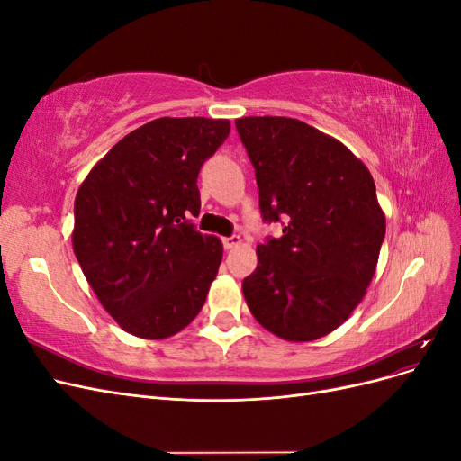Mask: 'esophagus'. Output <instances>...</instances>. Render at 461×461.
Wrapping results in <instances>:
<instances>
[{"instance_id":"obj_1","label":"esophagus","mask_w":461,"mask_h":461,"mask_svg":"<svg viewBox=\"0 0 461 461\" xmlns=\"http://www.w3.org/2000/svg\"><path fill=\"white\" fill-rule=\"evenodd\" d=\"M240 244H242V239H240V236H236V234L227 236V239H222V246H225V249H232V248L240 246Z\"/></svg>"}]
</instances>
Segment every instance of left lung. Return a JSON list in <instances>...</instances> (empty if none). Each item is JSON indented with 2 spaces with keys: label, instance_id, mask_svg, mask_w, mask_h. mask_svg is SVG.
<instances>
[{
  "label": "left lung",
  "instance_id": "8db88e82",
  "mask_svg": "<svg viewBox=\"0 0 461 461\" xmlns=\"http://www.w3.org/2000/svg\"><path fill=\"white\" fill-rule=\"evenodd\" d=\"M236 131L256 169L265 222L283 236L258 246L242 281L249 312L290 342L340 327L366 290L384 240L367 167L334 138L288 117H242Z\"/></svg>",
  "mask_w": 461,
  "mask_h": 461
}]
</instances>
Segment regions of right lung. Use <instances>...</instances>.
<instances>
[{
    "instance_id": "right-lung-1",
    "label": "right lung",
    "mask_w": 461,
    "mask_h": 461,
    "mask_svg": "<svg viewBox=\"0 0 461 461\" xmlns=\"http://www.w3.org/2000/svg\"><path fill=\"white\" fill-rule=\"evenodd\" d=\"M230 122L161 117L111 148L80 185L73 249L107 313L134 337L167 339L196 317L222 244L202 234L198 175Z\"/></svg>"
}]
</instances>
